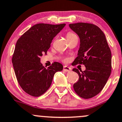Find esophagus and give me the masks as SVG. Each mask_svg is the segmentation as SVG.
I'll return each instance as SVG.
<instances>
[{
  "instance_id": "1",
  "label": "esophagus",
  "mask_w": 122,
  "mask_h": 122,
  "mask_svg": "<svg viewBox=\"0 0 122 122\" xmlns=\"http://www.w3.org/2000/svg\"><path fill=\"white\" fill-rule=\"evenodd\" d=\"M63 70L65 72H70L71 71V68L70 67H69V66H64L63 67Z\"/></svg>"
}]
</instances>
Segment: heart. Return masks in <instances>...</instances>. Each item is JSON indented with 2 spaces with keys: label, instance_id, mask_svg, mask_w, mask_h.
<instances>
[{
  "label": "heart",
  "instance_id": "heart-1",
  "mask_svg": "<svg viewBox=\"0 0 122 122\" xmlns=\"http://www.w3.org/2000/svg\"><path fill=\"white\" fill-rule=\"evenodd\" d=\"M75 36H76L75 34H74V33H67V34H66V38H71V37H75Z\"/></svg>",
  "mask_w": 122,
  "mask_h": 122
}]
</instances>
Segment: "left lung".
Here are the masks:
<instances>
[{
  "label": "left lung",
  "instance_id": "8db88e82",
  "mask_svg": "<svg viewBox=\"0 0 122 122\" xmlns=\"http://www.w3.org/2000/svg\"><path fill=\"white\" fill-rule=\"evenodd\" d=\"M80 40L78 57L74 64H83L84 71L74 68L79 75L73 85L81 98L89 99L98 95L105 86L111 74L112 54L104 33L93 24L77 23L69 24Z\"/></svg>",
  "mask_w": 122,
  "mask_h": 122
}]
</instances>
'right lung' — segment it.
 <instances>
[{"label": "right lung", "mask_w": 122, "mask_h": 122, "mask_svg": "<svg viewBox=\"0 0 122 122\" xmlns=\"http://www.w3.org/2000/svg\"><path fill=\"white\" fill-rule=\"evenodd\" d=\"M65 25L37 24L17 40L12 57L13 66L19 85L30 95H42L51 86L56 72L63 69V65L57 62L44 67L40 57L47 53L53 38Z\"/></svg>", "instance_id": "right-lung-1"}]
</instances>
